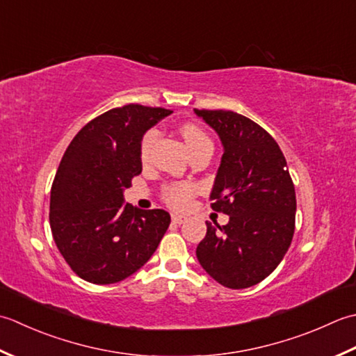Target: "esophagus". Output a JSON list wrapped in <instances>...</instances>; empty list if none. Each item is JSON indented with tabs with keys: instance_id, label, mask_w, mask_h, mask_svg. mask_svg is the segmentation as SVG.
Wrapping results in <instances>:
<instances>
[{
	"instance_id": "esophagus-1",
	"label": "esophagus",
	"mask_w": 356,
	"mask_h": 356,
	"mask_svg": "<svg viewBox=\"0 0 356 356\" xmlns=\"http://www.w3.org/2000/svg\"><path fill=\"white\" fill-rule=\"evenodd\" d=\"M172 221L175 224H184L187 221V216H184V215H172Z\"/></svg>"
}]
</instances>
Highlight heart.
I'll list each match as a JSON object with an SVG mask.
<instances>
[{"label":"heart","instance_id":"b5f03b06","mask_svg":"<svg viewBox=\"0 0 356 356\" xmlns=\"http://www.w3.org/2000/svg\"><path fill=\"white\" fill-rule=\"evenodd\" d=\"M181 135H183L187 147L191 150V154L202 147H213L212 140H210L204 130L198 127L197 124H192V122H187V124L181 127ZM156 138H158V132L154 129L144 134L141 140V146H140V155L143 161H146L149 158L150 150L154 147ZM193 193H195V187L192 184H172L164 188V200L172 207L184 209L188 206V202H191Z\"/></svg>","mask_w":356,"mask_h":356}]
</instances>
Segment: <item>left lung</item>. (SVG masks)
I'll list each match as a JSON object with an SVG mask.
<instances>
[{
  "instance_id": "obj_1",
  "label": "left lung",
  "mask_w": 356,
  "mask_h": 356,
  "mask_svg": "<svg viewBox=\"0 0 356 356\" xmlns=\"http://www.w3.org/2000/svg\"><path fill=\"white\" fill-rule=\"evenodd\" d=\"M195 113L218 134L224 154L210 193L212 209L229 215L226 226L206 221L197 258L229 289L255 286L277 269L292 243L296 197L277 141L244 115Z\"/></svg>"
}]
</instances>
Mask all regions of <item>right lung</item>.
Returning a JSON list of instances; mask_svg holds the SVG:
<instances>
[{
    "label": "right lung",
    "mask_w": 356,
    "mask_h": 356,
    "mask_svg": "<svg viewBox=\"0 0 356 356\" xmlns=\"http://www.w3.org/2000/svg\"><path fill=\"white\" fill-rule=\"evenodd\" d=\"M172 111L127 104L79 130L64 152L50 191V229L79 278L93 284L126 280L147 263L170 224L163 209L124 202L143 170L144 134Z\"/></svg>",
    "instance_id": "add662e5"
}]
</instances>
